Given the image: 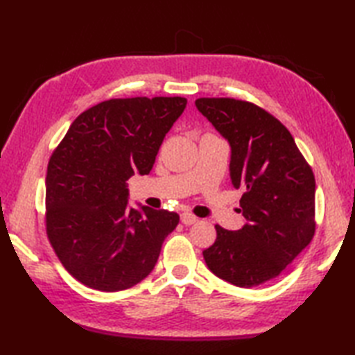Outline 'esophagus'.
<instances>
[{
  "mask_svg": "<svg viewBox=\"0 0 355 355\" xmlns=\"http://www.w3.org/2000/svg\"><path fill=\"white\" fill-rule=\"evenodd\" d=\"M197 221H198V218L195 216V215H192L191 212L182 214V223H183L184 225H192V224H195Z\"/></svg>",
  "mask_w": 355,
  "mask_h": 355,
  "instance_id": "1",
  "label": "esophagus"
}]
</instances>
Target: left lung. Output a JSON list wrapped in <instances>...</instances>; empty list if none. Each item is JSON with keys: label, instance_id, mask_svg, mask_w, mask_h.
I'll return each mask as SVG.
<instances>
[{"label": "left lung", "instance_id": "1", "mask_svg": "<svg viewBox=\"0 0 355 355\" xmlns=\"http://www.w3.org/2000/svg\"><path fill=\"white\" fill-rule=\"evenodd\" d=\"M198 111L230 145V180L243 189L236 232L215 225L202 252L209 270L236 286L268 282L311 243L315 230L314 173L290 131L256 105L230 97H201Z\"/></svg>", "mask_w": 355, "mask_h": 355}]
</instances>
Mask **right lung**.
Listing matches in <instances>:
<instances>
[{"label": "right lung", "mask_w": 355, "mask_h": 355, "mask_svg": "<svg viewBox=\"0 0 355 355\" xmlns=\"http://www.w3.org/2000/svg\"><path fill=\"white\" fill-rule=\"evenodd\" d=\"M184 97L110 99L82 112L51 154L45 224L69 273L99 291H122L154 270L180 216L128 206V180L148 175Z\"/></svg>", "instance_id": "right-lung-1"}]
</instances>
